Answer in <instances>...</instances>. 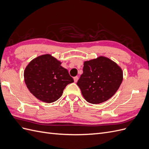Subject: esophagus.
Listing matches in <instances>:
<instances>
[{"mask_svg":"<svg viewBox=\"0 0 149 149\" xmlns=\"http://www.w3.org/2000/svg\"><path fill=\"white\" fill-rule=\"evenodd\" d=\"M73 79H74V81L76 83V82H77V81H78V76H75V77H74V78H73Z\"/></svg>","mask_w":149,"mask_h":149,"instance_id":"esophagus-1","label":"esophagus"}]
</instances>
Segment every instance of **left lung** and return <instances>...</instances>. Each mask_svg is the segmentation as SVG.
I'll return each instance as SVG.
<instances>
[{
	"label": "left lung",
	"mask_w": 149,
	"mask_h": 149,
	"mask_svg": "<svg viewBox=\"0 0 149 149\" xmlns=\"http://www.w3.org/2000/svg\"><path fill=\"white\" fill-rule=\"evenodd\" d=\"M123 79L120 68L109 58L100 56L84 63L83 73L77 85L86 100L97 104L113 96Z\"/></svg>",
	"instance_id": "1"
}]
</instances>
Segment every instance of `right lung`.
<instances>
[{"instance_id":"1","label":"right lung","mask_w":149,"mask_h":149,"mask_svg":"<svg viewBox=\"0 0 149 149\" xmlns=\"http://www.w3.org/2000/svg\"><path fill=\"white\" fill-rule=\"evenodd\" d=\"M61 63L50 55L38 56L26 67L25 84L30 92L40 101L47 103L59 99L66 86L74 82Z\"/></svg>"}]
</instances>
